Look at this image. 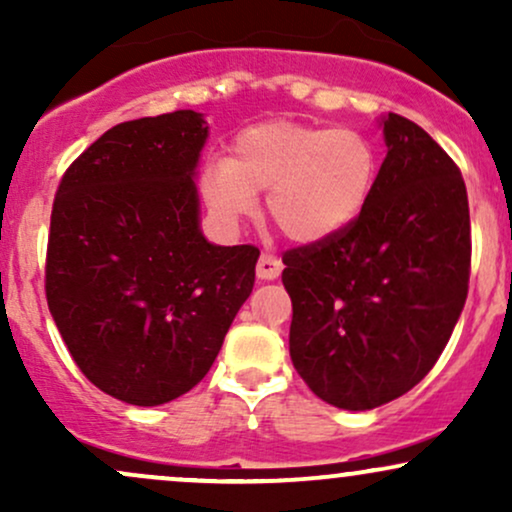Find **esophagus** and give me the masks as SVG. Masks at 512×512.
Segmentation results:
<instances>
[{
  "instance_id": "esophagus-1",
  "label": "esophagus",
  "mask_w": 512,
  "mask_h": 512,
  "mask_svg": "<svg viewBox=\"0 0 512 512\" xmlns=\"http://www.w3.org/2000/svg\"><path fill=\"white\" fill-rule=\"evenodd\" d=\"M281 269H284V264H281L279 257L269 255V252H262L260 260H257V276L260 279H276L281 274Z\"/></svg>"
}]
</instances>
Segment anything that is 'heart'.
I'll return each mask as SVG.
<instances>
[{
	"label": "heart",
	"mask_w": 512,
	"mask_h": 512,
	"mask_svg": "<svg viewBox=\"0 0 512 512\" xmlns=\"http://www.w3.org/2000/svg\"><path fill=\"white\" fill-rule=\"evenodd\" d=\"M378 151L356 129L267 122L245 129L228 161L204 170L202 195L221 221L236 223L267 192V214L296 243L330 240L366 209Z\"/></svg>",
	"instance_id": "heart-1"
}]
</instances>
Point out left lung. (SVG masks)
I'll return each mask as SVG.
<instances>
[{
    "label": "left lung",
    "mask_w": 512,
    "mask_h": 512,
    "mask_svg": "<svg viewBox=\"0 0 512 512\" xmlns=\"http://www.w3.org/2000/svg\"><path fill=\"white\" fill-rule=\"evenodd\" d=\"M387 156L363 214L284 252L291 361L317 397L366 411L402 397L443 354L469 289L460 168L416 122L383 120Z\"/></svg>",
    "instance_id": "left-lung-1"
}]
</instances>
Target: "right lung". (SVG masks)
I'll use <instances>...</instances> for the list:
<instances>
[{
	"label": "right lung",
	"instance_id": "1",
	"mask_svg": "<svg viewBox=\"0 0 512 512\" xmlns=\"http://www.w3.org/2000/svg\"><path fill=\"white\" fill-rule=\"evenodd\" d=\"M195 110L122 122L57 187L45 296L81 373L105 395L156 407L209 373L255 284V245L207 243Z\"/></svg>",
	"mask_w": 512,
	"mask_h": 512
}]
</instances>
